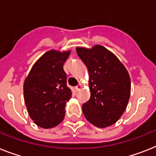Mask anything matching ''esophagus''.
Returning <instances> with one entry per match:
<instances>
[{"instance_id":"34e87169","label":"esophagus","mask_w":156,"mask_h":156,"mask_svg":"<svg viewBox=\"0 0 156 156\" xmlns=\"http://www.w3.org/2000/svg\"><path fill=\"white\" fill-rule=\"evenodd\" d=\"M82 88H83V85H82L81 83H79V84L75 87V90H77V91H78V90H80Z\"/></svg>"}]
</instances>
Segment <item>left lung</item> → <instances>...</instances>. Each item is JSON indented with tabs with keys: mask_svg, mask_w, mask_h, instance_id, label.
<instances>
[{
	"mask_svg": "<svg viewBox=\"0 0 156 156\" xmlns=\"http://www.w3.org/2000/svg\"><path fill=\"white\" fill-rule=\"evenodd\" d=\"M78 56L89 72L90 100L83 104L86 119L98 128L113 125L121 118L130 96L129 74L115 55L102 45L77 47Z\"/></svg>",
	"mask_w": 156,
	"mask_h": 156,
	"instance_id": "1",
	"label": "left lung"
}]
</instances>
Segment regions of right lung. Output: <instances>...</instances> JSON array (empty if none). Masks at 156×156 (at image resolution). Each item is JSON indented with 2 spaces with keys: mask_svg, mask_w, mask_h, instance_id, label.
<instances>
[{
  "mask_svg": "<svg viewBox=\"0 0 156 156\" xmlns=\"http://www.w3.org/2000/svg\"><path fill=\"white\" fill-rule=\"evenodd\" d=\"M70 52L48 51L33 65L24 81V101L28 113L41 128H53L65 117V107L72 92L66 86L63 66Z\"/></svg>",
  "mask_w": 156,
  "mask_h": 156,
  "instance_id": "right-lung-1",
  "label": "right lung"
}]
</instances>
